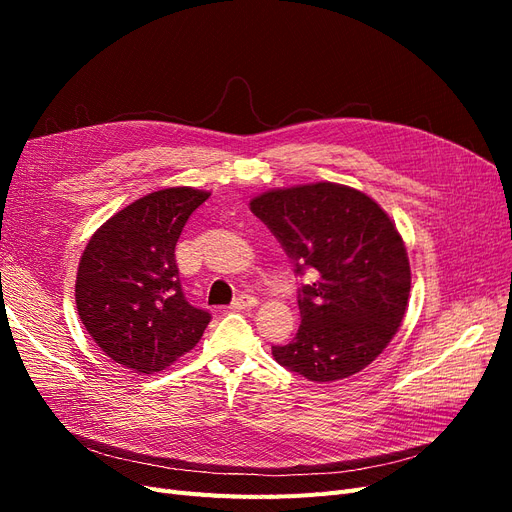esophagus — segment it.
Instances as JSON below:
<instances>
[{"label":"esophagus","instance_id":"esophagus-1","mask_svg":"<svg viewBox=\"0 0 512 512\" xmlns=\"http://www.w3.org/2000/svg\"><path fill=\"white\" fill-rule=\"evenodd\" d=\"M258 305V299L252 297V294H239V297L232 301L230 309H252Z\"/></svg>","mask_w":512,"mask_h":512}]
</instances>
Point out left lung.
Listing matches in <instances>:
<instances>
[{
	"label": "left lung",
	"instance_id": "left-lung-1",
	"mask_svg": "<svg viewBox=\"0 0 512 512\" xmlns=\"http://www.w3.org/2000/svg\"><path fill=\"white\" fill-rule=\"evenodd\" d=\"M294 262L312 269L299 290L301 327L292 342L273 346L275 361L312 382L359 374L389 346L410 297L404 239L367 194L339 183H307L252 198Z\"/></svg>",
	"mask_w": 512,
	"mask_h": 512
}]
</instances>
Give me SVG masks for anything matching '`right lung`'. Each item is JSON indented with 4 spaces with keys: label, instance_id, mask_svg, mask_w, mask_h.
<instances>
[{
    "label": "right lung",
    "instance_id": "1",
    "mask_svg": "<svg viewBox=\"0 0 512 512\" xmlns=\"http://www.w3.org/2000/svg\"><path fill=\"white\" fill-rule=\"evenodd\" d=\"M209 192L166 188L134 200L89 239L76 309L100 350L138 374L162 371L203 337L211 314L185 301L175 245Z\"/></svg>",
    "mask_w": 512,
    "mask_h": 512
}]
</instances>
